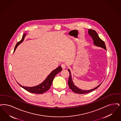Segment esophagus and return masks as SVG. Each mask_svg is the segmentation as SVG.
Returning a JSON list of instances; mask_svg holds the SVG:
<instances>
[{"instance_id":"34e87169","label":"esophagus","mask_w":121,"mask_h":121,"mask_svg":"<svg viewBox=\"0 0 121 121\" xmlns=\"http://www.w3.org/2000/svg\"><path fill=\"white\" fill-rule=\"evenodd\" d=\"M61 67L63 68V69H65L66 68V65L64 64V63H63L61 64Z\"/></svg>"}]
</instances>
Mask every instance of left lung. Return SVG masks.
<instances>
[{"label":"left lung","instance_id":"left-lung-1","mask_svg":"<svg viewBox=\"0 0 121 121\" xmlns=\"http://www.w3.org/2000/svg\"><path fill=\"white\" fill-rule=\"evenodd\" d=\"M88 33L89 34V35L91 37V38L93 40V41H94V44L95 46L104 48V49H105L106 50V47L105 44L104 43V41L103 40H102L99 37L97 33L95 30H93L92 29H89L88 30ZM68 71L69 73V78L68 81V86H69V88L73 91L76 93L80 94H86L87 93L91 92L92 91L97 89L102 84L101 83L99 86L95 87V88H93V89L90 90H82V89H80L79 88H78L77 86H76L74 85V83L73 82L71 71L69 69H68Z\"/></svg>","mask_w":121,"mask_h":121}]
</instances>
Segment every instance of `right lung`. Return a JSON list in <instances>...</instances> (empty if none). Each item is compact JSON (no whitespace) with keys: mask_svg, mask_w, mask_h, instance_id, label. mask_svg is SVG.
<instances>
[{"mask_svg":"<svg viewBox=\"0 0 121 121\" xmlns=\"http://www.w3.org/2000/svg\"><path fill=\"white\" fill-rule=\"evenodd\" d=\"M26 35V34H23L22 37V39L16 44L15 47L14 52L17 48V47L19 45L20 43H22ZM62 70V68H61V66H59L56 69L53 70L48 75V77L45 79V80L43 81V82H42L41 84H39L35 86H33V87L24 86L20 85L18 82H17V83L21 87L23 88L25 90L30 93H34V94H43V93L46 92V91H47L50 88L55 76L58 73L60 72Z\"/></svg>","mask_w":121,"mask_h":121,"instance_id":"obj_1","label":"right lung"}]
</instances>
